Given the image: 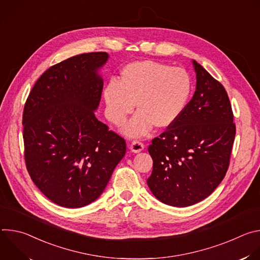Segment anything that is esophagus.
Wrapping results in <instances>:
<instances>
[{
    "mask_svg": "<svg viewBox=\"0 0 260 260\" xmlns=\"http://www.w3.org/2000/svg\"><path fill=\"white\" fill-rule=\"evenodd\" d=\"M144 148H145V145H144L141 141H139V140L133 141V143H132L131 146H129V149H131L133 152H135V153L141 152V151L144 149Z\"/></svg>",
    "mask_w": 260,
    "mask_h": 260,
    "instance_id": "esophagus-1",
    "label": "esophagus"
}]
</instances>
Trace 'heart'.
Here are the masks:
<instances>
[{
	"label": "heart",
	"instance_id": "heart-1",
	"mask_svg": "<svg viewBox=\"0 0 260 260\" xmlns=\"http://www.w3.org/2000/svg\"><path fill=\"white\" fill-rule=\"evenodd\" d=\"M191 92V80L182 68L153 60L126 64L118 82L111 80L104 90L109 120L122 124L133 113L138 114L125 127L128 136L146 135L154 125L171 126L182 114Z\"/></svg>",
	"mask_w": 260,
	"mask_h": 260
}]
</instances>
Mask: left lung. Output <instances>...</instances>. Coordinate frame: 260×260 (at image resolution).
<instances>
[{
  "mask_svg": "<svg viewBox=\"0 0 260 260\" xmlns=\"http://www.w3.org/2000/svg\"><path fill=\"white\" fill-rule=\"evenodd\" d=\"M197 88L179 118L148 147L147 184L156 199L188 207L208 198L228 172L236 124L225 88L196 60Z\"/></svg>",
  "mask_w": 260,
  "mask_h": 260,
  "instance_id": "1",
  "label": "left lung"
}]
</instances>
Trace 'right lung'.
Here are the masks:
<instances>
[{
	"mask_svg": "<svg viewBox=\"0 0 260 260\" xmlns=\"http://www.w3.org/2000/svg\"><path fill=\"white\" fill-rule=\"evenodd\" d=\"M106 52L72 56L37 80L23 109L26 170L54 204L80 208L104 191L126 151L122 137L96 119Z\"/></svg>",
	"mask_w": 260,
	"mask_h": 260,
	"instance_id": "add662e5",
	"label": "right lung"
}]
</instances>
